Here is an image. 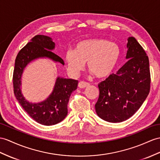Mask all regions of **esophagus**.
Wrapping results in <instances>:
<instances>
[{"label":"esophagus","instance_id":"34e87169","mask_svg":"<svg viewBox=\"0 0 160 160\" xmlns=\"http://www.w3.org/2000/svg\"><path fill=\"white\" fill-rule=\"evenodd\" d=\"M89 85V84L88 82H85V81H79V84H78V86L80 88H87Z\"/></svg>","mask_w":160,"mask_h":160}]
</instances>
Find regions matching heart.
Listing matches in <instances>:
<instances>
[{
  "label": "heart",
  "mask_w": 160,
  "mask_h": 160,
  "mask_svg": "<svg viewBox=\"0 0 160 160\" xmlns=\"http://www.w3.org/2000/svg\"><path fill=\"white\" fill-rule=\"evenodd\" d=\"M119 57L118 44L105 38H96L77 42L75 49L67 51L64 59L72 75H78L88 62L89 71L96 77L103 79L114 71Z\"/></svg>",
  "instance_id": "1"
}]
</instances>
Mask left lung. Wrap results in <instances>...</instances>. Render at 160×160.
<instances>
[{"instance_id":"1","label":"left lung","mask_w":160,"mask_h":160,"mask_svg":"<svg viewBox=\"0 0 160 160\" xmlns=\"http://www.w3.org/2000/svg\"><path fill=\"white\" fill-rule=\"evenodd\" d=\"M127 48L128 62L117 74L98 84L96 112L108 122L129 119L141 107L150 90L149 61L146 52L132 37L128 38Z\"/></svg>"}]
</instances>
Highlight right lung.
<instances>
[{
    "mask_svg": "<svg viewBox=\"0 0 160 160\" xmlns=\"http://www.w3.org/2000/svg\"><path fill=\"white\" fill-rule=\"evenodd\" d=\"M54 48L55 43L52 38L45 35H36L19 52L13 75L15 98L30 117L45 126L55 125L67 117L70 96L77 89L78 81L58 77L53 92L48 98L41 102L32 103L26 100L22 93L21 77L28 64L37 58H48L64 65V60L52 52Z\"/></svg>",
    "mask_w": 160,
    "mask_h": 160,
    "instance_id": "add662e5",
    "label": "right lung"
}]
</instances>
